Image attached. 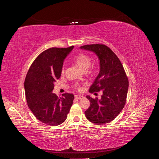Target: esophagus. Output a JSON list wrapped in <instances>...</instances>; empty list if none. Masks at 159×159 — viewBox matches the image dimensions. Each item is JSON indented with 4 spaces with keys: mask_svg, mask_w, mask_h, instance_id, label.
I'll return each mask as SVG.
<instances>
[{
    "mask_svg": "<svg viewBox=\"0 0 159 159\" xmlns=\"http://www.w3.org/2000/svg\"><path fill=\"white\" fill-rule=\"evenodd\" d=\"M83 98L82 95H75V99H80L81 98Z\"/></svg>",
    "mask_w": 159,
    "mask_h": 159,
    "instance_id": "obj_1",
    "label": "esophagus"
}]
</instances>
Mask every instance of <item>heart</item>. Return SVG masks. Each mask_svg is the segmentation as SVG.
Returning <instances> with one entry per match:
<instances>
[{"instance_id":"heart-1","label":"heart","mask_w":159,"mask_h":159,"mask_svg":"<svg viewBox=\"0 0 159 159\" xmlns=\"http://www.w3.org/2000/svg\"><path fill=\"white\" fill-rule=\"evenodd\" d=\"M74 61L76 66L84 72L88 71L91 65L90 57L84 54H81L77 56L74 59ZM77 89H81V88L78 87Z\"/></svg>"}]
</instances>
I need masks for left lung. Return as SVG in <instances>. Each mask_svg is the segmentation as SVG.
Wrapping results in <instances>:
<instances>
[{
    "label": "left lung",
    "mask_w": 159,
    "mask_h": 159,
    "mask_svg": "<svg viewBox=\"0 0 159 159\" xmlns=\"http://www.w3.org/2000/svg\"><path fill=\"white\" fill-rule=\"evenodd\" d=\"M80 49L92 52L98 57L99 72L90 86L89 92L101 91L100 99L87 98L89 107L85 111L89 121L97 125L109 123L121 111L126 102L129 81L121 61L115 53L103 44L85 45Z\"/></svg>",
    "instance_id": "obj_1"
}]
</instances>
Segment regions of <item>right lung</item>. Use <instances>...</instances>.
I'll return each mask as SVG.
<instances>
[{"label":"right lung","mask_w":159,"mask_h":159,"mask_svg":"<svg viewBox=\"0 0 159 159\" xmlns=\"http://www.w3.org/2000/svg\"><path fill=\"white\" fill-rule=\"evenodd\" d=\"M74 46L66 48H51L38 56L28 70L24 84L28 107L42 123L57 126L64 123L73 103L74 95L52 93L54 83L61 73L66 57Z\"/></svg>","instance_id":"1"}]
</instances>
